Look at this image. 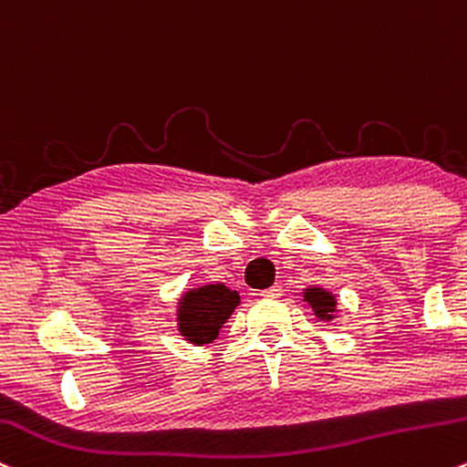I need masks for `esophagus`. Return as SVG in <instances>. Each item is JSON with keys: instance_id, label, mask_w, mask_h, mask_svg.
Here are the masks:
<instances>
[{"instance_id": "esophagus-1", "label": "esophagus", "mask_w": 467, "mask_h": 467, "mask_svg": "<svg viewBox=\"0 0 467 467\" xmlns=\"http://www.w3.org/2000/svg\"><path fill=\"white\" fill-rule=\"evenodd\" d=\"M281 285H273V288H265L264 292H261V296H265V299H279L281 296Z\"/></svg>"}]
</instances>
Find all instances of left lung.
I'll return each instance as SVG.
<instances>
[{
    "label": "left lung",
    "instance_id": "obj_1",
    "mask_svg": "<svg viewBox=\"0 0 467 467\" xmlns=\"http://www.w3.org/2000/svg\"><path fill=\"white\" fill-rule=\"evenodd\" d=\"M304 301H308L315 310V315L319 317L321 321H332L335 319V312H337V299L332 292H327L326 288H306L304 292Z\"/></svg>",
    "mask_w": 467,
    "mask_h": 467
}]
</instances>
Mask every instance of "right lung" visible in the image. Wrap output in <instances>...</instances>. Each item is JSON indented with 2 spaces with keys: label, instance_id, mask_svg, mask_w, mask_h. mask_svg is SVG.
I'll return each instance as SVG.
<instances>
[{
  "label": "right lung",
  "instance_id": "1",
  "mask_svg": "<svg viewBox=\"0 0 467 467\" xmlns=\"http://www.w3.org/2000/svg\"><path fill=\"white\" fill-rule=\"evenodd\" d=\"M239 306V292L223 284H208L183 292L177 308V327L186 341L203 346L217 339L219 330Z\"/></svg>",
  "mask_w": 467,
  "mask_h": 467
}]
</instances>
